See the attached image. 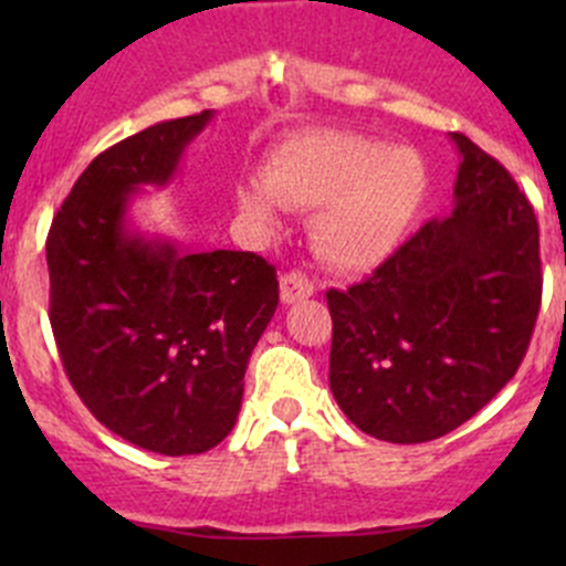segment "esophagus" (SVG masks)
I'll return each mask as SVG.
<instances>
[{"label":"esophagus","mask_w":566,"mask_h":566,"mask_svg":"<svg viewBox=\"0 0 566 566\" xmlns=\"http://www.w3.org/2000/svg\"><path fill=\"white\" fill-rule=\"evenodd\" d=\"M279 293H282V304H295V301H304L315 293V284L298 271H290L279 279Z\"/></svg>","instance_id":"34e87169"}]
</instances>
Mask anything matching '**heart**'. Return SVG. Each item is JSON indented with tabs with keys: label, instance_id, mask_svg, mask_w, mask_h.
I'll use <instances>...</instances> for the list:
<instances>
[{
	"label": "heart",
	"instance_id": "b5f03b06",
	"mask_svg": "<svg viewBox=\"0 0 566 566\" xmlns=\"http://www.w3.org/2000/svg\"><path fill=\"white\" fill-rule=\"evenodd\" d=\"M427 191L430 169L410 147H386L353 130H315L279 147L265 175L241 182L238 202L256 221H271L284 205H317V254L339 271H367L397 249Z\"/></svg>",
	"mask_w": 566,
	"mask_h": 566
}]
</instances>
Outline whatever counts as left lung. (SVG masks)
<instances>
[{
	"mask_svg": "<svg viewBox=\"0 0 566 566\" xmlns=\"http://www.w3.org/2000/svg\"><path fill=\"white\" fill-rule=\"evenodd\" d=\"M454 210L361 284L328 290V384L367 436L424 443L458 430L521 367L542 301L539 227L512 175L468 136Z\"/></svg>",
	"mask_w": 566,
	"mask_h": 566,
	"instance_id": "1",
	"label": "left lung"
}]
</instances>
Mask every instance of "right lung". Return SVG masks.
Returning <instances> with one entry per match:
<instances>
[{
    "label": "right lung",
    "instance_id": "add662e5",
    "mask_svg": "<svg viewBox=\"0 0 566 566\" xmlns=\"http://www.w3.org/2000/svg\"><path fill=\"white\" fill-rule=\"evenodd\" d=\"M210 119V108L164 119L101 153L45 241L51 331L73 389L114 436L167 458L230 436L251 350L279 304L262 256L188 254L130 219L147 186L175 180Z\"/></svg>",
    "mask_w": 566,
    "mask_h": 566
}]
</instances>
